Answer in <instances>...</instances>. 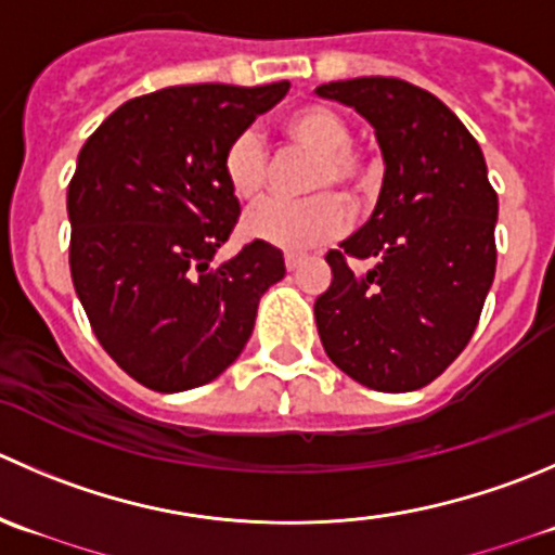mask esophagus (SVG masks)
<instances>
[{
    "label": "esophagus",
    "mask_w": 555,
    "mask_h": 555,
    "mask_svg": "<svg viewBox=\"0 0 555 555\" xmlns=\"http://www.w3.org/2000/svg\"><path fill=\"white\" fill-rule=\"evenodd\" d=\"M306 257L304 255H295V251H289V255H284V266H287V271H295V268L304 266Z\"/></svg>",
    "instance_id": "1"
}]
</instances>
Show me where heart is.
<instances>
[{"label":"heart","instance_id":"b5f03b06","mask_svg":"<svg viewBox=\"0 0 555 555\" xmlns=\"http://www.w3.org/2000/svg\"><path fill=\"white\" fill-rule=\"evenodd\" d=\"M282 132L289 146L311 154L304 201H266L244 217V235L284 251H304L336 238L347 224V211L333 192L358 197L371 184L374 165L352 146L347 116L325 102H309L284 116ZM222 173L241 201H255L271 176V157L260 132L241 129L222 154Z\"/></svg>","mask_w":555,"mask_h":555}]
</instances>
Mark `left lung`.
Wrapping results in <instances>:
<instances>
[{
  "label": "left lung",
  "mask_w": 555,
  "mask_h": 555,
  "mask_svg": "<svg viewBox=\"0 0 555 555\" xmlns=\"http://www.w3.org/2000/svg\"><path fill=\"white\" fill-rule=\"evenodd\" d=\"M317 94L354 107L385 159L369 222L325 255L314 300L327 358L360 385L403 392L437 379L469 344L496 273L499 197L461 118L401 78H352ZM349 256L374 259L354 274Z\"/></svg>",
  "instance_id": "obj_1"
}]
</instances>
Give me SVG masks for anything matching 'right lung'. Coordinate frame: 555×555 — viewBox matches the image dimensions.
<instances>
[{"label": "right lung", "mask_w": 555, "mask_h": 555, "mask_svg": "<svg viewBox=\"0 0 555 555\" xmlns=\"http://www.w3.org/2000/svg\"><path fill=\"white\" fill-rule=\"evenodd\" d=\"M287 91L289 80L170 86L124 102L80 149L67 186L75 293L102 349L149 390L217 379L284 279L276 246L214 255L241 214L224 149Z\"/></svg>", "instance_id": "add662e5"}]
</instances>
